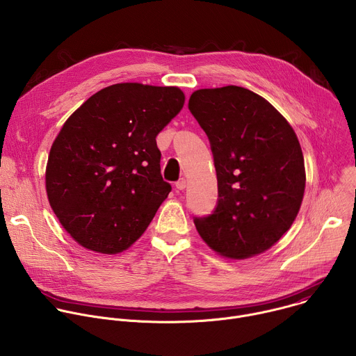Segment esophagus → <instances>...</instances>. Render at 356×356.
<instances>
[{"label":"esophagus","instance_id":"1","mask_svg":"<svg viewBox=\"0 0 356 356\" xmlns=\"http://www.w3.org/2000/svg\"><path fill=\"white\" fill-rule=\"evenodd\" d=\"M186 186H187V180L186 179H180V180L176 181V188L177 190H184Z\"/></svg>","mask_w":356,"mask_h":356}]
</instances>
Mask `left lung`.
Segmentation results:
<instances>
[{"instance_id": "8db88e82", "label": "left lung", "mask_w": 356, "mask_h": 356, "mask_svg": "<svg viewBox=\"0 0 356 356\" xmlns=\"http://www.w3.org/2000/svg\"><path fill=\"white\" fill-rule=\"evenodd\" d=\"M188 110L210 140L218 180L214 211L194 217L200 236L228 258L265 252L291 227L306 187L293 128L264 97L238 86L197 90Z\"/></svg>"}]
</instances>
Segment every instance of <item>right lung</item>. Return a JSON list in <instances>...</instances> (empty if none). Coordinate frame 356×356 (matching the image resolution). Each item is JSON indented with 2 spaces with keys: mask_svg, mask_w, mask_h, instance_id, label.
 Listing matches in <instances>:
<instances>
[{
  "mask_svg": "<svg viewBox=\"0 0 356 356\" xmlns=\"http://www.w3.org/2000/svg\"><path fill=\"white\" fill-rule=\"evenodd\" d=\"M183 104L177 87L121 83L91 95L65 122L49 154L46 191L81 246L122 252L154 220L172 190L156 136Z\"/></svg>",
  "mask_w": 356,
  "mask_h": 356,
  "instance_id": "right-lung-1",
  "label": "right lung"
}]
</instances>
